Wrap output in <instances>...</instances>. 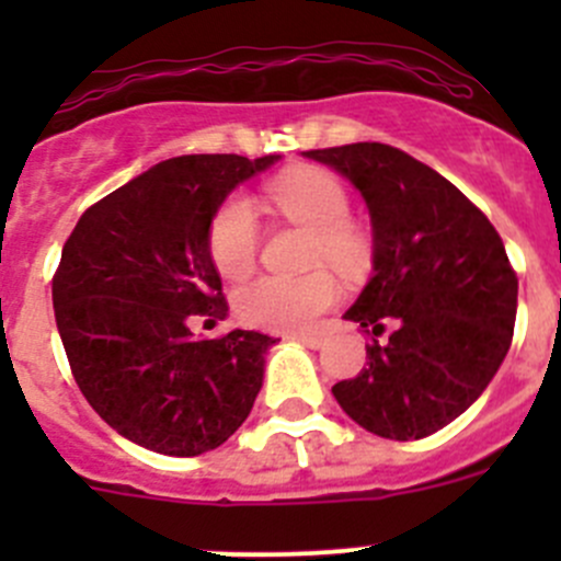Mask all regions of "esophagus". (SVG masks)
I'll return each instance as SVG.
<instances>
[{"instance_id":"esophagus-1","label":"esophagus","mask_w":561,"mask_h":561,"mask_svg":"<svg viewBox=\"0 0 561 561\" xmlns=\"http://www.w3.org/2000/svg\"><path fill=\"white\" fill-rule=\"evenodd\" d=\"M290 339H293V342L307 344V347H320V344H322V339L317 336V333H290Z\"/></svg>"}]
</instances>
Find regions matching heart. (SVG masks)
I'll list each match as a JSON object with an SVG mask.
<instances>
[{"label": "heart", "mask_w": 561, "mask_h": 561, "mask_svg": "<svg viewBox=\"0 0 561 561\" xmlns=\"http://www.w3.org/2000/svg\"><path fill=\"white\" fill-rule=\"evenodd\" d=\"M268 201L282 217L312 230V260L339 271H358L366 260V239L350 222V195L342 181L320 168L293 171L268 184ZM260 225L254 206L236 195L219 206L208 228V254L225 279H244L257 257ZM339 285L328 271L298 279L260 276L236 298L241 320L268 331H307L333 307Z\"/></svg>", "instance_id": "1"}]
</instances>
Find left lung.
I'll return each instance as SVG.
<instances>
[{"label":"left lung","mask_w":561,"mask_h":561,"mask_svg":"<svg viewBox=\"0 0 561 561\" xmlns=\"http://www.w3.org/2000/svg\"><path fill=\"white\" fill-rule=\"evenodd\" d=\"M342 173L371 217V279L344 320L388 342L331 388L366 432L423 439L456 421L511 350L518 279L494 225L445 175L386 144L304 151Z\"/></svg>","instance_id":"8db88e82"}]
</instances>
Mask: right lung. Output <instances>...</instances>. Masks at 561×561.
<instances>
[{
    "label": "right lung",
    "mask_w": 561,
    "mask_h": 561,
    "mask_svg": "<svg viewBox=\"0 0 561 561\" xmlns=\"http://www.w3.org/2000/svg\"><path fill=\"white\" fill-rule=\"evenodd\" d=\"M279 154H184L135 175L78 219L54 276L72 377L129 443L165 456L219 448L252 412L274 336L197 339L192 317L228 304L208 254L225 197Z\"/></svg>",
    "instance_id": "add662e5"
}]
</instances>
